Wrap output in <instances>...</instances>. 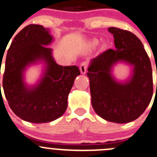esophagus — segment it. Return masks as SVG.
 <instances>
[{
	"label": "esophagus",
	"instance_id": "esophagus-1",
	"mask_svg": "<svg viewBox=\"0 0 157 157\" xmlns=\"http://www.w3.org/2000/svg\"><path fill=\"white\" fill-rule=\"evenodd\" d=\"M80 72L82 74H85L86 72L87 69H88V64H87L86 62H83L82 64L80 65Z\"/></svg>",
	"mask_w": 157,
	"mask_h": 157
}]
</instances>
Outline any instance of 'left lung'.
<instances>
[{"label": "left lung", "mask_w": 157, "mask_h": 157, "mask_svg": "<svg viewBox=\"0 0 157 157\" xmlns=\"http://www.w3.org/2000/svg\"><path fill=\"white\" fill-rule=\"evenodd\" d=\"M108 31L114 36L115 49H108L93 59L88 69L91 105L105 120L128 123L144 112L152 99L151 63L144 45L133 33L117 27ZM120 61L134 67L131 78L124 83L111 74L113 65Z\"/></svg>", "instance_id": "obj_1"}]
</instances>
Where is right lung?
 Returning <instances> with one entry per match:
<instances>
[{"instance_id":"1","label":"right lung","mask_w":157,"mask_h":157,"mask_svg":"<svg viewBox=\"0 0 157 157\" xmlns=\"http://www.w3.org/2000/svg\"><path fill=\"white\" fill-rule=\"evenodd\" d=\"M52 39L49 29L30 24L15 36L7 51L3 76L4 94L13 112L30 123H47L61 117L67 108L74 81L80 75L76 66L56 63L52 49L46 46ZM39 61L46 64L43 77L36 86H27L23 82L24 71Z\"/></svg>"}]
</instances>
